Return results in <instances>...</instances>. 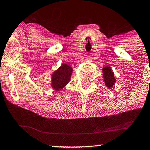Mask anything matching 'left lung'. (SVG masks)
<instances>
[{"label":"left lung","mask_w":150,"mask_h":150,"mask_svg":"<svg viewBox=\"0 0 150 150\" xmlns=\"http://www.w3.org/2000/svg\"><path fill=\"white\" fill-rule=\"evenodd\" d=\"M103 71L104 81L105 82V85L107 86V87L112 88L116 81L115 78L114 76V73L112 71V69H111L110 67L107 66L103 68Z\"/></svg>","instance_id":"left-lung-1"}]
</instances>
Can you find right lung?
<instances>
[{"mask_svg":"<svg viewBox=\"0 0 150 150\" xmlns=\"http://www.w3.org/2000/svg\"><path fill=\"white\" fill-rule=\"evenodd\" d=\"M72 68L69 65L66 64H62L52 74L51 84L52 87L54 88L56 91H59L62 89L70 81L72 74Z\"/></svg>","mask_w":150,"mask_h":150,"instance_id":"1","label":"right lung"}]
</instances>
